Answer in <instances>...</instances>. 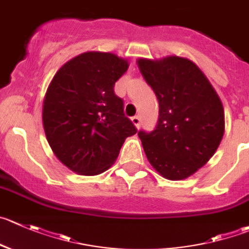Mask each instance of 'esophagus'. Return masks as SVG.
<instances>
[{"instance_id": "esophagus-1", "label": "esophagus", "mask_w": 249, "mask_h": 249, "mask_svg": "<svg viewBox=\"0 0 249 249\" xmlns=\"http://www.w3.org/2000/svg\"><path fill=\"white\" fill-rule=\"evenodd\" d=\"M131 120H132V122H133L134 126H136L137 128H139V126H141V118H139V116H133Z\"/></svg>"}]
</instances>
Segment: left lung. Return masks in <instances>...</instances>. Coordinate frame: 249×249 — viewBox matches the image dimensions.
<instances>
[{
	"instance_id": "left-lung-1",
	"label": "left lung",
	"mask_w": 249,
	"mask_h": 249,
	"mask_svg": "<svg viewBox=\"0 0 249 249\" xmlns=\"http://www.w3.org/2000/svg\"><path fill=\"white\" fill-rule=\"evenodd\" d=\"M138 67L159 101L154 131L138 132L146 158L165 178H187L209 161L221 142V100L204 73L187 58H141Z\"/></svg>"
}]
</instances>
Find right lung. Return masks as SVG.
Listing matches in <instances>:
<instances>
[{"label": "right lung", "mask_w": 249, "mask_h": 249, "mask_svg": "<svg viewBox=\"0 0 249 249\" xmlns=\"http://www.w3.org/2000/svg\"><path fill=\"white\" fill-rule=\"evenodd\" d=\"M128 62L108 52H85L58 70L42 108L47 142L77 174L93 176L113 164L127 137L137 133L123 112L115 83Z\"/></svg>", "instance_id": "obj_1"}]
</instances>
